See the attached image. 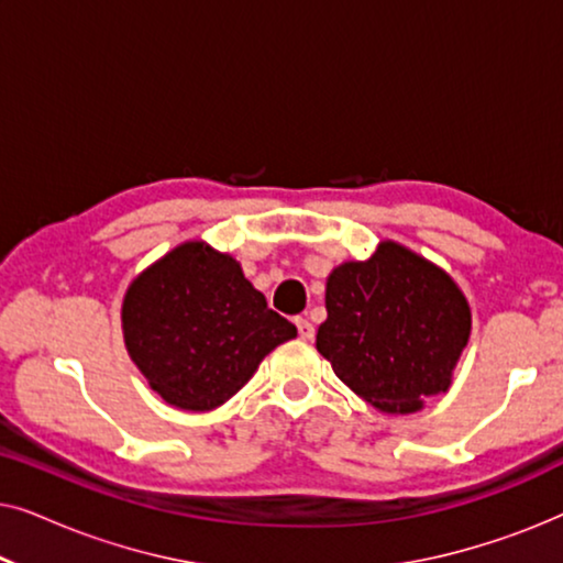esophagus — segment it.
I'll return each instance as SVG.
<instances>
[{
	"label": "esophagus",
	"mask_w": 563,
	"mask_h": 563,
	"mask_svg": "<svg viewBox=\"0 0 563 563\" xmlns=\"http://www.w3.org/2000/svg\"><path fill=\"white\" fill-rule=\"evenodd\" d=\"M297 322V330H299V335L305 338V341H310V338L314 335V325L307 318H297L295 320Z\"/></svg>",
	"instance_id": "esophagus-1"
}]
</instances>
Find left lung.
<instances>
[{
	"label": "left lung",
	"mask_w": 563,
	"mask_h": 563,
	"mask_svg": "<svg viewBox=\"0 0 563 563\" xmlns=\"http://www.w3.org/2000/svg\"><path fill=\"white\" fill-rule=\"evenodd\" d=\"M325 307L318 351L366 402L405 415L449 389L472 312L441 268L387 241L330 274Z\"/></svg>",
	"instance_id": "obj_1"
}]
</instances>
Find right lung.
I'll list each match as a JSON object with an SVG mask.
<instances>
[{
  "instance_id": "add662e5",
  "label": "right lung",
  "mask_w": 563,
  "mask_h": 563,
  "mask_svg": "<svg viewBox=\"0 0 563 563\" xmlns=\"http://www.w3.org/2000/svg\"><path fill=\"white\" fill-rule=\"evenodd\" d=\"M122 330L151 389L191 412L228 402L266 353L297 335L238 261L205 243L179 245L130 284Z\"/></svg>"
}]
</instances>
